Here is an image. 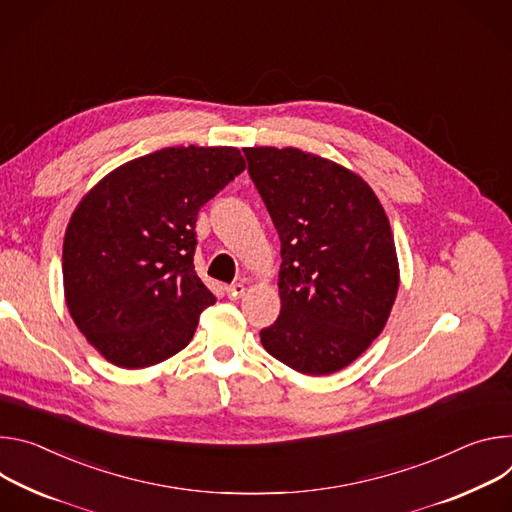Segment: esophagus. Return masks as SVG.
I'll return each mask as SVG.
<instances>
[{"label": "esophagus", "mask_w": 512, "mask_h": 512, "mask_svg": "<svg viewBox=\"0 0 512 512\" xmlns=\"http://www.w3.org/2000/svg\"><path fill=\"white\" fill-rule=\"evenodd\" d=\"M225 291H227V297H230V299H240L244 295L246 287L242 285V282H234V285H230Z\"/></svg>", "instance_id": "34e87169"}]
</instances>
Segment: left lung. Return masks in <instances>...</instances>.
Instances as JSON below:
<instances>
[{
	"instance_id": "obj_1",
	"label": "left lung",
	"mask_w": 512,
	"mask_h": 512,
	"mask_svg": "<svg viewBox=\"0 0 512 512\" xmlns=\"http://www.w3.org/2000/svg\"><path fill=\"white\" fill-rule=\"evenodd\" d=\"M280 238V315L264 350L309 376L352 364L386 325L399 291L388 217L348 168L299 148H244Z\"/></svg>"
}]
</instances>
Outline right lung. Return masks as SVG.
Listing matches in <instances>:
<instances>
[{"label": "right lung", "instance_id": "add662e5", "mask_svg": "<svg viewBox=\"0 0 512 512\" xmlns=\"http://www.w3.org/2000/svg\"><path fill=\"white\" fill-rule=\"evenodd\" d=\"M246 168L232 146L162 148L122 164L77 205L63 244L67 307L120 368L181 352L213 293L195 272L197 213Z\"/></svg>", "mask_w": 512, "mask_h": 512}]
</instances>
